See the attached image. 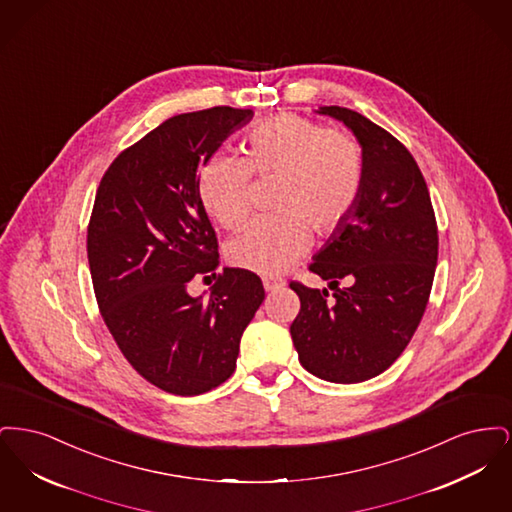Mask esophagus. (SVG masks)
Instances as JSON below:
<instances>
[{"label":"esophagus","mask_w":512,"mask_h":512,"mask_svg":"<svg viewBox=\"0 0 512 512\" xmlns=\"http://www.w3.org/2000/svg\"><path fill=\"white\" fill-rule=\"evenodd\" d=\"M286 282L282 280V278H278V276H263V286H265V290L270 292V290H278V288H282Z\"/></svg>","instance_id":"1"}]
</instances>
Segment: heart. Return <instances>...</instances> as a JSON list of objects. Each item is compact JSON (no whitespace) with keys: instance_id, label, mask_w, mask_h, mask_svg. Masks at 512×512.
<instances>
[{"instance_id":"b5f03b06","label":"heart","mask_w":512,"mask_h":512,"mask_svg":"<svg viewBox=\"0 0 512 512\" xmlns=\"http://www.w3.org/2000/svg\"><path fill=\"white\" fill-rule=\"evenodd\" d=\"M276 178L270 205L230 247L236 267L259 274L282 272L313 238L336 230L355 207L365 176L357 140L338 128L282 113L259 122L247 136L245 157L217 153L199 176L205 209L226 230H238L251 211V178Z\"/></svg>"}]
</instances>
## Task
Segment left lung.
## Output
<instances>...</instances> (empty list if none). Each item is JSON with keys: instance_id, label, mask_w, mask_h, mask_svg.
Returning a JSON list of instances; mask_svg holds the SVG:
<instances>
[{"instance_id": "8db88e82", "label": "left lung", "mask_w": 512, "mask_h": 512, "mask_svg": "<svg viewBox=\"0 0 512 512\" xmlns=\"http://www.w3.org/2000/svg\"><path fill=\"white\" fill-rule=\"evenodd\" d=\"M318 113L355 134L365 176L355 207L309 265L332 293L290 282L301 301L290 334L305 370L357 384L388 370L413 338L438 265V224L407 147L357 111L330 105Z\"/></svg>"}]
</instances>
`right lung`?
<instances>
[{"label": "right lung", "instance_id": "1", "mask_svg": "<svg viewBox=\"0 0 512 512\" xmlns=\"http://www.w3.org/2000/svg\"><path fill=\"white\" fill-rule=\"evenodd\" d=\"M251 117L226 105L176 115L119 153L99 182L86 247L101 317L134 370L174 395L232 376L265 299L255 272L215 274L219 242L199 197V169ZM197 273L218 278L207 300L185 290Z\"/></svg>", "mask_w": 512, "mask_h": 512}]
</instances>
